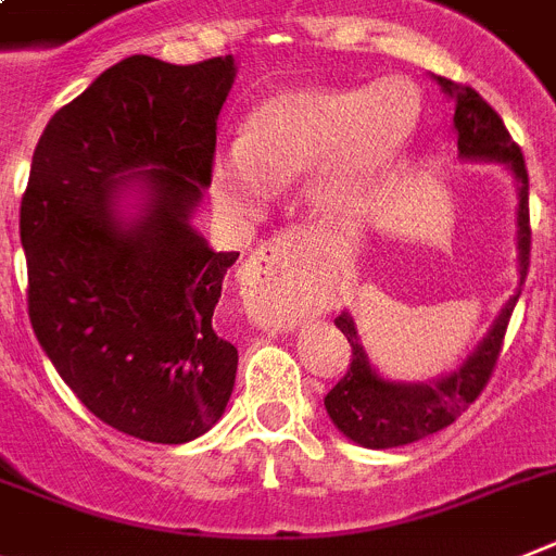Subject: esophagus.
Returning a JSON list of instances; mask_svg holds the SVG:
<instances>
[{
	"instance_id": "34e87169",
	"label": "esophagus",
	"mask_w": 556,
	"mask_h": 556,
	"mask_svg": "<svg viewBox=\"0 0 556 556\" xmlns=\"http://www.w3.org/2000/svg\"><path fill=\"white\" fill-rule=\"evenodd\" d=\"M293 238L277 235L251 254L243 271V305L251 321L263 327H285L296 321V299L291 291L288 254Z\"/></svg>"
}]
</instances>
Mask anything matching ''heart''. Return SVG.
I'll return each instance as SVG.
<instances>
[{
    "mask_svg": "<svg viewBox=\"0 0 556 556\" xmlns=\"http://www.w3.org/2000/svg\"><path fill=\"white\" fill-rule=\"evenodd\" d=\"M419 94L389 77L371 89H288L257 105L243 144L212 164V195L238 218H254L268 187L316 170L313 198L330 215H352L375 195L408 151Z\"/></svg>",
    "mask_w": 556,
    "mask_h": 556,
    "instance_id": "b5f03b06",
    "label": "heart"
}]
</instances>
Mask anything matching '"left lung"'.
<instances>
[{"mask_svg":"<svg viewBox=\"0 0 556 556\" xmlns=\"http://www.w3.org/2000/svg\"><path fill=\"white\" fill-rule=\"evenodd\" d=\"M439 86L456 100L453 128L462 159H486V162H504L518 181V249H520V285L529 271V251H532V226H529V173H526L523 153L518 142L509 137L504 119L492 109L472 86L453 84L447 77H437ZM520 291L506 302L501 316L495 318L492 330L476 346L470 358L456 371L433 383H394L383 380L369 366L364 346L358 341V330L350 313L336 318V327L346 336L352 346L350 369L325 397V408L336 428L352 442L364 447H400L417 442L422 437L442 431L456 417L470 408L484 392L492 369L498 364L501 346H504L509 316L515 311Z\"/></svg>","mask_w":556,"mask_h":556,"instance_id":"obj_1","label":"left lung"}]
</instances>
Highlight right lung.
<instances>
[{
	"label": "right lung",
	"mask_w": 556,
	"mask_h": 556,
	"mask_svg": "<svg viewBox=\"0 0 556 556\" xmlns=\"http://www.w3.org/2000/svg\"><path fill=\"white\" fill-rule=\"evenodd\" d=\"M231 84V55L125 58L52 114L22 195L38 344L94 417L159 445L210 431L238 375L215 307L240 254L212 251L190 224ZM131 184L143 201L125 219Z\"/></svg>",
	"instance_id": "1"
}]
</instances>
